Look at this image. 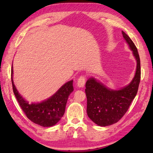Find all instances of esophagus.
<instances>
[{"label": "esophagus", "mask_w": 153, "mask_h": 153, "mask_svg": "<svg viewBox=\"0 0 153 153\" xmlns=\"http://www.w3.org/2000/svg\"><path fill=\"white\" fill-rule=\"evenodd\" d=\"M85 77L82 76L79 77L78 80H77V85L79 87V88H82V87H84V85H85Z\"/></svg>", "instance_id": "34e87169"}]
</instances>
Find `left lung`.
<instances>
[{"mask_svg":"<svg viewBox=\"0 0 153 153\" xmlns=\"http://www.w3.org/2000/svg\"><path fill=\"white\" fill-rule=\"evenodd\" d=\"M122 33L137 62L131 82L119 89H112L93 76L86 82L87 115L99 126L114 124L122 118L136 96L140 82V58L137 49L128 35L123 31Z\"/></svg>","mask_w":153,"mask_h":153,"instance_id":"1","label":"left lung"}]
</instances>
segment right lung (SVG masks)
Masks as SVG:
<instances>
[{
  "label": "right lung",
  "instance_id": "obj_1",
  "mask_svg": "<svg viewBox=\"0 0 153 153\" xmlns=\"http://www.w3.org/2000/svg\"><path fill=\"white\" fill-rule=\"evenodd\" d=\"M13 66L11 79L13 91L27 118L42 127H51L60 121L65 112L68 97L73 92V80L64 83L49 98L39 102L30 103L19 93L13 81Z\"/></svg>",
  "mask_w": 153,
  "mask_h": 153
}]
</instances>
